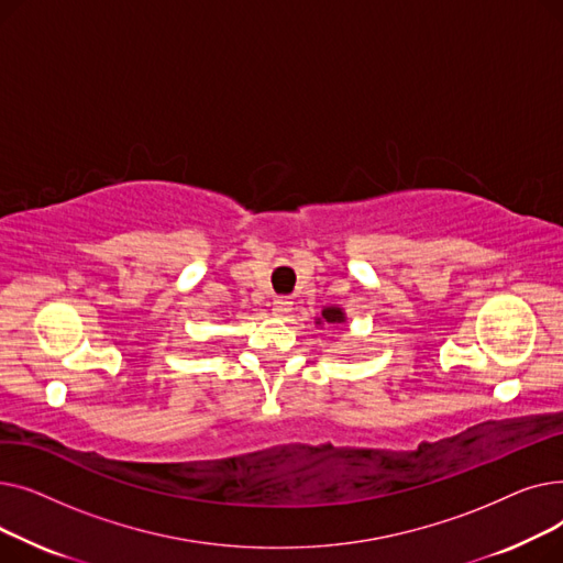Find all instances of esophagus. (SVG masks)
<instances>
[{"mask_svg":"<svg viewBox=\"0 0 563 563\" xmlns=\"http://www.w3.org/2000/svg\"><path fill=\"white\" fill-rule=\"evenodd\" d=\"M291 310V299L289 297H278L274 299V314L276 317H285Z\"/></svg>","mask_w":563,"mask_h":563,"instance_id":"1","label":"esophagus"}]
</instances>
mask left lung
<instances>
[{
	"mask_svg": "<svg viewBox=\"0 0 563 563\" xmlns=\"http://www.w3.org/2000/svg\"><path fill=\"white\" fill-rule=\"evenodd\" d=\"M344 312H342V308H335V306H331V308H323L321 310V317L317 319V323L319 327H323V323H329V327H338V323H344Z\"/></svg>",
	"mask_w": 563,
	"mask_h": 563,
	"instance_id": "8db88e82",
	"label": "left lung"
}]
</instances>
